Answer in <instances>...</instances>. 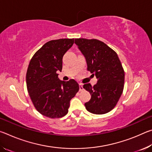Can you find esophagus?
Here are the masks:
<instances>
[{"mask_svg":"<svg viewBox=\"0 0 152 152\" xmlns=\"http://www.w3.org/2000/svg\"><path fill=\"white\" fill-rule=\"evenodd\" d=\"M83 85H82V84H79V90L80 91H83Z\"/></svg>","mask_w":152,"mask_h":152,"instance_id":"obj_1","label":"esophagus"}]
</instances>
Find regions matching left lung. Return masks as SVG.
<instances>
[{
  "instance_id": "1",
  "label": "left lung",
  "mask_w": 152,
  "mask_h": 152,
  "mask_svg": "<svg viewBox=\"0 0 152 152\" xmlns=\"http://www.w3.org/2000/svg\"><path fill=\"white\" fill-rule=\"evenodd\" d=\"M76 45L86 59L87 70L98 79L93 86L84 84L91 94L84 105L88 112L101 115L109 113L119 101L124 87L125 72L114 50L97 39H75Z\"/></svg>"
}]
</instances>
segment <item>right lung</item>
<instances>
[{
    "mask_svg": "<svg viewBox=\"0 0 152 152\" xmlns=\"http://www.w3.org/2000/svg\"><path fill=\"white\" fill-rule=\"evenodd\" d=\"M74 39L51 40L45 43L31 60L26 74L28 92L35 109L51 119L68 113L70 100L79 91L74 79L61 81L57 71L62 69V58Z\"/></svg>",
    "mask_w": 152,
    "mask_h": 152,
    "instance_id": "right-lung-1",
    "label": "right lung"
}]
</instances>
